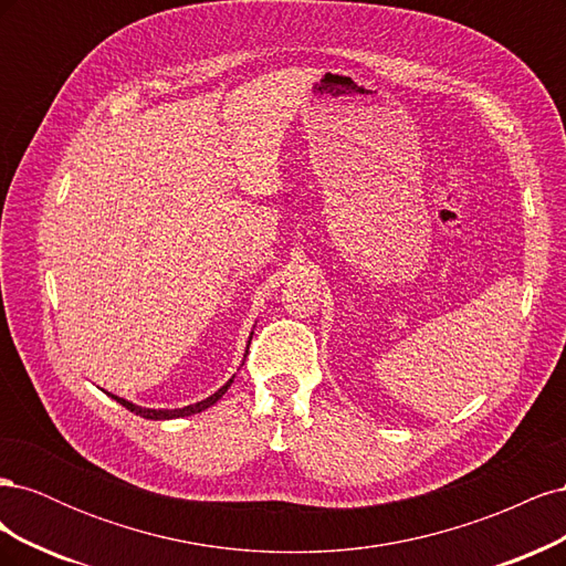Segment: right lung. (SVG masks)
<instances>
[{
  "mask_svg": "<svg viewBox=\"0 0 566 566\" xmlns=\"http://www.w3.org/2000/svg\"><path fill=\"white\" fill-rule=\"evenodd\" d=\"M231 382H233V380H229L224 387L217 389V391L212 394V397H208L205 401H198V403H191V406H184V408H172V410L142 408V406H134V403H129V401H125V399H119V397H113V394H111V397H113L117 403H123L127 410H132V413L142 416V418H146V420H172V418H184V416H191V413H200V410L210 408L212 403H217L221 397H224L227 389L231 387Z\"/></svg>",
  "mask_w": 566,
  "mask_h": 566,
  "instance_id": "right-lung-1",
  "label": "right lung"
}]
</instances>
